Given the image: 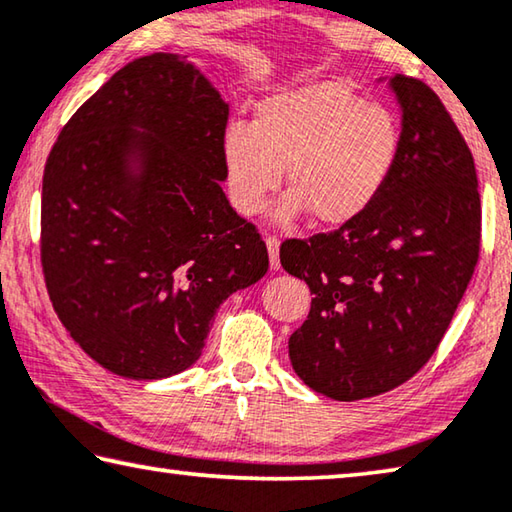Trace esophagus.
<instances>
[{
  "label": "esophagus",
  "mask_w": 512,
  "mask_h": 512,
  "mask_svg": "<svg viewBox=\"0 0 512 512\" xmlns=\"http://www.w3.org/2000/svg\"><path fill=\"white\" fill-rule=\"evenodd\" d=\"M266 248H269V257H271V269L278 271L280 269V239L269 234L266 237Z\"/></svg>",
  "instance_id": "obj_1"
}]
</instances>
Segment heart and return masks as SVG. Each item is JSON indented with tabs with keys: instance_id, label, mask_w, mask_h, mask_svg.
I'll return each mask as SVG.
<instances>
[{
	"instance_id": "b5f03b06",
	"label": "heart",
	"mask_w": 512,
	"mask_h": 512,
	"mask_svg": "<svg viewBox=\"0 0 512 512\" xmlns=\"http://www.w3.org/2000/svg\"><path fill=\"white\" fill-rule=\"evenodd\" d=\"M401 152V127L383 104L330 81L257 102L253 125L232 120L221 136L227 193L243 216L262 214L287 168L282 221L312 212L346 225L383 196Z\"/></svg>"
}]
</instances>
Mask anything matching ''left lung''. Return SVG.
Returning a JSON list of instances; mask_svg holds the SVG:
<instances>
[{"mask_svg": "<svg viewBox=\"0 0 512 512\" xmlns=\"http://www.w3.org/2000/svg\"><path fill=\"white\" fill-rule=\"evenodd\" d=\"M401 152L383 196L355 221L280 246L314 294L289 337L291 367L335 401L403 385L431 360L474 275L481 198L474 157L424 81L396 75Z\"/></svg>", "mask_w": 512, "mask_h": 512, "instance_id": "1", "label": "left lung"}]
</instances>
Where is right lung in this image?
Returning <instances> with one entry per match:
<instances>
[{
  "label": "right lung",
  "instance_id": "obj_1",
  "mask_svg": "<svg viewBox=\"0 0 512 512\" xmlns=\"http://www.w3.org/2000/svg\"><path fill=\"white\" fill-rule=\"evenodd\" d=\"M230 107L186 56L120 68L47 157L40 262L54 312L111 373L159 380L200 358L214 314L269 271L225 198Z\"/></svg>",
  "mask_w": 512,
  "mask_h": 512
}]
</instances>
